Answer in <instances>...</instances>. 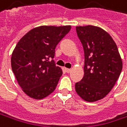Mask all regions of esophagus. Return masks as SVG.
<instances>
[{
  "label": "esophagus",
  "mask_w": 127,
  "mask_h": 127,
  "mask_svg": "<svg viewBox=\"0 0 127 127\" xmlns=\"http://www.w3.org/2000/svg\"><path fill=\"white\" fill-rule=\"evenodd\" d=\"M65 71L67 72V73H69V72H71V69H68V68H65Z\"/></svg>",
  "instance_id": "obj_1"
}]
</instances>
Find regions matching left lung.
<instances>
[{
	"label": "left lung",
	"mask_w": 127,
	"mask_h": 127,
	"mask_svg": "<svg viewBox=\"0 0 127 127\" xmlns=\"http://www.w3.org/2000/svg\"><path fill=\"white\" fill-rule=\"evenodd\" d=\"M85 52V74L75 83L76 93L87 102L105 97L122 71V60L116 43L103 29L92 25L76 27Z\"/></svg>",
	"instance_id": "8db88e82"
}]
</instances>
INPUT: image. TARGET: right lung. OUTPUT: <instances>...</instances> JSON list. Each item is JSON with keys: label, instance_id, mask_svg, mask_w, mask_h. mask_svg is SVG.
Masks as SVG:
<instances>
[{"label": "right lung", "instance_id": "right-lung-1", "mask_svg": "<svg viewBox=\"0 0 127 127\" xmlns=\"http://www.w3.org/2000/svg\"><path fill=\"white\" fill-rule=\"evenodd\" d=\"M71 26H40L28 32L12 54L11 66L16 80L29 96L41 99L56 88L62 69L53 58L59 42Z\"/></svg>", "mask_w": 127, "mask_h": 127}]
</instances>
